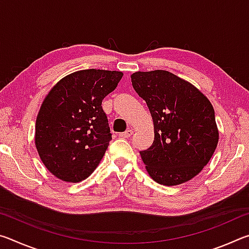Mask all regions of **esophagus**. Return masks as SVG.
Here are the masks:
<instances>
[{"label": "esophagus", "mask_w": 249, "mask_h": 249, "mask_svg": "<svg viewBox=\"0 0 249 249\" xmlns=\"http://www.w3.org/2000/svg\"><path fill=\"white\" fill-rule=\"evenodd\" d=\"M133 129H130V128H128L127 130H125V132H123V133H120L119 134V136L120 137H122V138H128V137H130L133 135Z\"/></svg>", "instance_id": "obj_1"}]
</instances>
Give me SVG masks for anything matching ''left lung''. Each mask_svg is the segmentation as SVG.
Wrapping results in <instances>:
<instances>
[{
	"instance_id": "obj_1",
	"label": "left lung",
	"mask_w": 249,
	"mask_h": 249,
	"mask_svg": "<svg viewBox=\"0 0 249 249\" xmlns=\"http://www.w3.org/2000/svg\"><path fill=\"white\" fill-rule=\"evenodd\" d=\"M130 78L154 121L153 145L140 151L147 172L163 185L195 178L208 165L218 142L209 99L193 84L166 70L137 71Z\"/></svg>"
}]
</instances>
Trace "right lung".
Here are the masks:
<instances>
[{"label": "right lung", "instance_id": "obj_1", "mask_svg": "<svg viewBox=\"0 0 249 249\" xmlns=\"http://www.w3.org/2000/svg\"><path fill=\"white\" fill-rule=\"evenodd\" d=\"M122 77L121 71L80 70L62 78L46 95L36 119L35 145L58 179L80 182L99 166L112 140L102 101Z\"/></svg>", "mask_w": 249, "mask_h": 249}]
</instances>
